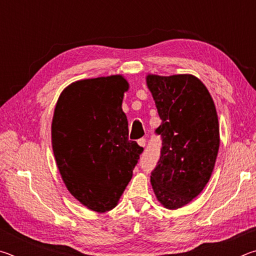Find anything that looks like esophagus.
Masks as SVG:
<instances>
[{
    "mask_svg": "<svg viewBox=\"0 0 256 256\" xmlns=\"http://www.w3.org/2000/svg\"><path fill=\"white\" fill-rule=\"evenodd\" d=\"M146 141L144 138H138V144L140 146H146Z\"/></svg>",
    "mask_w": 256,
    "mask_h": 256,
    "instance_id": "obj_1",
    "label": "esophagus"
}]
</instances>
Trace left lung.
I'll return each mask as SVG.
<instances>
[{
    "label": "left lung",
    "instance_id": "8db88e82",
    "mask_svg": "<svg viewBox=\"0 0 256 256\" xmlns=\"http://www.w3.org/2000/svg\"><path fill=\"white\" fill-rule=\"evenodd\" d=\"M162 124L160 158L151 172L158 201L178 209L196 198L209 182L219 150V123L206 86L190 74L148 76Z\"/></svg>",
    "mask_w": 256,
    "mask_h": 256
}]
</instances>
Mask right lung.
I'll return each instance as SVG.
<instances>
[{"instance_id": "right-lung-1", "label": "right lung", "mask_w": 256, "mask_h": 256, "mask_svg": "<svg viewBox=\"0 0 256 256\" xmlns=\"http://www.w3.org/2000/svg\"><path fill=\"white\" fill-rule=\"evenodd\" d=\"M122 76L73 82L56 104L52 144L60 176L78 201L96 212L116 206L144 152L128 140Z\"/></svg>"}]
</instances>
